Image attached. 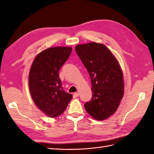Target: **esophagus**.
Masks as SVG:
<instances>
[{
    "instance_id": "34e87169",
    "label": "esophagus",
    "mask_w": 154,
    "mask_h": 154,
    "mask_svg": "<svg viewBox=\"0 0 154 154\" xmlns=\"http://www.w3.org/2000/svg\"><path fill=\"white\" fill-rule=\"evenodd\" d=\"M78 96H79V93L78 92H75L73 94V97H74V98H76V97H77Z\"/></svg>"
}]
</instances>
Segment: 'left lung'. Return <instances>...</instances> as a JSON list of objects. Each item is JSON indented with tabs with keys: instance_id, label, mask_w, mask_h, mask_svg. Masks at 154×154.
I'll return each mask as SVG.
<instances>
[{
	"instance_id": "obj_1",
	"label": "left lung",
	"mask_w": 154,
	"mask_h": 154,
	"mask_svg": "<svg viewBox=\"0 0 154 154\" xmlns=\"http://www.w3.org/2000/svg\"><path fill=\"white\" fill-rule=\"evenodd\" d=\"M89 74L92 98L85 104L91 116L98 121L109 118L117 110L124 95V78L118 60L104 44L92 42L75 47Z\"/></svg>"
}]
</instances>
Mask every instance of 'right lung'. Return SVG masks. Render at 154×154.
Instances as JSON below:
<instances>
[{
  "mask_svg": "<svg viewBox=\"0 0 154 154\" xmlns=\"http://www.w3.org/2000/svg\"><path fill=\"white\" fill-rule=\"evenodd\" d=\"M71 47H52L36 56L29 73L28 85L36 106L49 118L61 115L71 100L64 91L59 71L71 53Z\"/></svg>",
  "mask_w": 154,
  "mask_h": 154,
  "instance_id": "right-lung-1",
  "label": "right lung"
}]
</instances>
